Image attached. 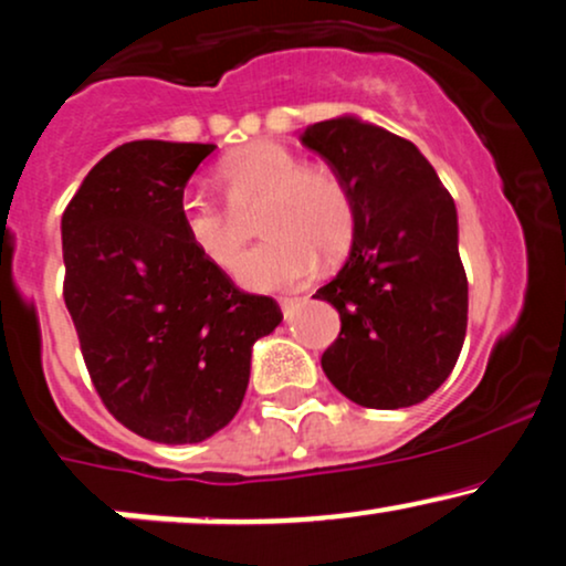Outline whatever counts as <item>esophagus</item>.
I'll return each instance as SVG.
<instances>
[{
  "label": "esophagus",
  "instance_id": "esophagus-1",
  "mask_svg": "<svg viewBox=\"0 0 566 566\" xmlns=\"http://www.w3.org/2000/svg\"><path fill=\"white\" fill-rule=\"evenodd\" d=\"M277 304H281L283 315H285V317H289V315H291V312H294V306H298V304H302V298H281V302H277Z\"/></svg>",
  "mask_w": 566,
  "mask_h": 566
}]
</instances>
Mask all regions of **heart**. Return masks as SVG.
Masks as SVG:
<instances>
[{
	"mask_svg": "<svg viewBox=\"0 0 566 566\" xmlns=\"http://www.w3.org/2000/svg\"><path fill=\"white\" fill-rule=\"evenodd\" d=\"M218 186L230 205L260 201V230L270 235L243 260L241 281L254 291L296 289L319 270V256L338 264L357 235L352 188L327 165H304L289 146L251 142L228 151L218 165ZM178 222L201 260L233 272L247 247V230L222 205L186 191Z\"/></svg>",
	"mask_w": 566,
	"mask_h": 566,
	"instance_id": "obj_1",
	"label": "heart"
}]
</instances>
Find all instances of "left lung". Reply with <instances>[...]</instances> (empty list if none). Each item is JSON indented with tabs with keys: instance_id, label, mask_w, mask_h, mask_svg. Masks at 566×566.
<instances>
[{
	"instance_id": "obj_1",
	"label": "left lung",
	"mask_w": 566,
	"mask_h": 566,
	"mask_svg": "<svg viewBox=\"0 0 566 566\" xmlns=\"http://www.w3.org/2000/svg\"><path fill=\"white\" fill-rule=\"evenodd\" d=\"M298 138L357 205L348 262L315 294L340 317L323 354L327 380L359 407H415L449 378L467 333L451 193L415 144L378 125L336 117Z\"/></svg>"
}]
</instances>
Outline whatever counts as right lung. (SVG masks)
<instances>
[{
	"label": "right lung",
	"mask_w": 566,
	"mask_h": 566,
	"mask_svg": "<svg viewBox=\"0 0 566 566\" xmlns=\"http://www.w3.org/2000/svg\"><path fill=\"white\" fill-rule=\"evenodd\" d=\"M214 144L130 142L99 159L62 214V296L96 394L155 443L233 420L251 346L283 315L188 247L178 201Z\"/></svg>",
	"instance_id": "1"
}]
</instances>
